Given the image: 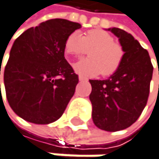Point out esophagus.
<instances>
[{"instance_id":"esophagus-1","label":"esophagus","mask_w":159,"mask_h":159,"mask_svg":"<svg viewBox=\"0 0 159 159\" xmlns=\"http://www.w3.org/2000/svg\"><path fill=\"white\" fill-rule=\"evenodd\" d=\"M79 80H80V81H88V78H86V77L80 75V76H79Z\"/></svg>"}]
</instances>
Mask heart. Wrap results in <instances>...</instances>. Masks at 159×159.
Instances as JSON below:
<instances>
[{
	"label": "heart",
	"instance_id": "obj_1",
	"mask_svg": "<svg viewBox=\"0 0 159 159\" xmlns=\"http://www.w3.org/2000/svg\"><path fill=\"white\" fill-rule=\"evenodd\" d=\"M65 51L74 57H81L89 51V58L74 65L75 70L84 75H112L120 68L125 55L124 48L101 29L89 30L83 36L77 31L70 33L65 42Z\"/></svg>",
	"mask_w": 159,
	"mask_h": 159
}]
</instances>
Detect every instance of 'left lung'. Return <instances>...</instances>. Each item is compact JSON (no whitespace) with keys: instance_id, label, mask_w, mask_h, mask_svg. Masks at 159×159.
I'll return each mask as SVG.
<instances>
[{"instance_id":"left-lung-1","label":"left lung","mask_w":159,"mask_h":159,"mask_svg":"<svg viewBox=\"0 0 159 159\" xmlns=\"http://www.w3.org/2000/svg\"><path fill=\"white\" fill-rule=\"evenodd\" d=\"M125 55L120 68L106 80H89L93 120L99 129L117 132L133 125L142 113L150 93L154 66L148 51L130 33L112 27Z\"/></svg>"}]
</instances>
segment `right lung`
Listing matches in <instances>:
<instances>
[{
    "label": "right lung",
    "instance_id": "right-lung-1",
    "mask_svg": "<svg viewBox=\"0 0 159 159\" xmlns=\"http://www.w3.org/2000/svg\"><path fill=\"white\" fill-rule=\"evenodd\" d=\"M80 27L78 23L51 19L15 40L3 81L11 109L23 119L48 124L62 116L79 81L65 59V42Z\"/></svg>",
    "mask_w": 159,
    "mask_h": 159
}]
</instances>
